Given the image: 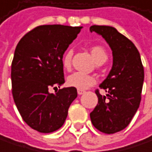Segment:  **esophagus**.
I'll return each instance as SVG.
<instances>
[{"mask_svg":"<svg viewBox=\"0 0 152 152\" xmlns=\"http://www.w3.org/2000/svg\"><path fill=\"white\" fill-rule=\"evenodd\" d=\"M84 93H85V91H84V90H81V89H78V94L81 95V94H83Z\"/></svg>","mask_w":152,"mask_h":152,"instance_id":"1","label":"esophagus"}]
</instances>
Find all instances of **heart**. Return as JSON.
Here are the masks:
<instances>
[{
    "instance_id": "heart-1",
    "label": "heart",
    "mask_w": 152,
    "mask_h": 152,
    "mask_svg": "<svg viewBox=\"0 0 152 152\" xmlns=\"http://www.w3.org/2000/svg\"><path fill=\"white\" fill-rule=\"evenodd\" d=\"M91 53L96 63L102 59H107V53L102 46H99V45L93 46L91 48ZM72 54H73V51L71 49L67 50L65 52L63 58H62V65L64 68L66 69L70 68ZM66 82L67 85L70 86H72L78 89H86L88 86L94 85L95 83V79L91 75H87L80 72H76L68 76Z\"/></svg>"
}]
</instances>
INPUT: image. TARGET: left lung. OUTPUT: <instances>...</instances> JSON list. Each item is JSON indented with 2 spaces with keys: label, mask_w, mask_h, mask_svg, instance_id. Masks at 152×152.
<instances>
[{
  "label": "left lung",
  "mask_w": 152,
  "mask_h": 152,
  "mask_svg": "<svg viewBox=\"0 0 152 152\" xmlns=\"http://www.w3.org/2000/svg\"><path fill=\"white\" fill-rule=\"evenodd\" d=\"M91 32L101 35L112 50L113 66L99 86L98 104L90 113L93 125L105 134H114L125 129L137 111L142 93L144 71L140 53L135 45L111 26L93 25Z\"/></svg>",
  "instance_id": "obj_1"
}]
</instances>
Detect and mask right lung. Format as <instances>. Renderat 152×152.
Wrapping results in <instances>:
<instances>
[{"label": "right lung", "instance_id": "right-lung-1", "mask_svg": "<svg viewBox=\"0 0 152 152\" xmlns=\"http://www.w3.org/2000/svg\"><path fill=\"white\" fill-rule=\"evenodd\" d=\"M81 28L41 25L23 36L15 48L11 66L14 102L23 121L38 132L50 133L61 128L77 97L72 86L55 94L49 89L65 83L63 55Z\"/></svg>", "mask_w": 152, "mask_h": 152}]
</instances>
